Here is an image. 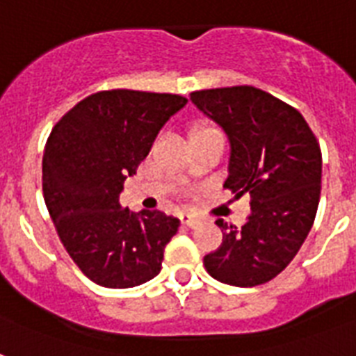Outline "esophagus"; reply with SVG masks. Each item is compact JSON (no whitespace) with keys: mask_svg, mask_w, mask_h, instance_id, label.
Returning a JSON list of instances; mask_svg holds the SVG:
<instances>
[{"mask_svg":"<svg viewBox=\"0 0 356 356\" xmlns=\"http://www.w3.org/2000/svg\"><path fill=\"white\" fill-rule=\"evenodd\" d=\"M179 218H181V223H183V225H186V227H195V225L200 223V220H197V218H194L192 214H186V212H184V214H181Z\"/></svg>","mask_w":356,"mask_h":356,"instance_id":"obj_1","label":"esophagus"}]
</instances>
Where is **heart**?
I'll return each instance as SVG.
<instances>
[{
	"instance_id": "heart-1",
	"label": "heart",
	"mask_w": 356,
	"mask_h": 356,
	"mask_svg": "<svg viewBox=\"0 0 356 356\" xmlns=\"http://www.w3.org/2000/svg\"><path fill=\"white\" fill-rule=\"evenodd\" d=\"M201 131H203V129H201Z\"/></svg>"
}]
</instances>
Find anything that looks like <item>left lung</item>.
Masks as SVG:
<instances>
[{"label": "left lung", "mask_w": 356, "mask_h": 356, "mask_svg": "<svg viewBox=\"0 0 356 356\" xmlns=\"http://www.w3.org/2000/svg\"><path fill=\"white\" fill-rule=\"evenodd\" d=\"M200 113L229 140L225 188L251 195L242 229L218 220L223 243L203 259L216 281L257 286L286 268L314 223L321 190V151L293 107L254 86L190 94Z\"/></svg>", "instance_id": "left-lung-1"}]
</instances>
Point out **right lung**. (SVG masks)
<instances>
[{
	"label": "right lung",
	"instance_id": "1",
	"mask_svg": "<svg viewBox=\"0 0 356 356\" xmlns=\"http://www.w3.org/2000/svg\"><path fill=\"white\" fill-rule=\"evenodd\" d=\"M186 103L175 94L97 92L64 114L47 138V212L70 257L99 286H138L161 271L181 222L161 211L131 212L120 194L164 123Z\"/></svg>",
	"mask_w": 356,
	"mask_h": 356
}]
</instances>
